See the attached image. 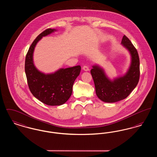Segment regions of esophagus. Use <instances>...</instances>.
Wrapping results in <instances>:
<instances>
[{
  "instance_id": "esophagus-1",
  "label": "esophagus",
  "mask_w": 157,
  "mask_h": 157,
  "mask_svg": "<svg viewBox=\"0 0 157 157\" xmlns=\"http://www.w3.org/2000/svg\"><path fill=\"white\" fill-rule=\"evenodd\" d=\"M83 70H84L85 71H90V69H89V67L87 66V65H84L83 67Z\"/></svg>"
}]
</instances>
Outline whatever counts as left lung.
I'll return each mask as SVG.
<instances>
[{
    "label": "left lung",
    "instance_id": "obj_1",
    "mask_svg": "<svg viewBox=\"0 0 157 157\" xmlns=\"http://www.w3.org/2000/svg\"><path fill=\"white\" fill-rule=\"evenodd\" d=\"M121 43L130 52L132 58L131 65L126 75L112 81L106 76L101 67L93 66L90 70L96 94L101 101L105 102H115L126 98L139 82L140 58L137 50L125 35L122 37Z\"/></svg>",
    "mask_w": 157,
    "mask_h": 157
}]
</instances>
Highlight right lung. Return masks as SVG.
<instances>
[{
  "instance_id": "1",
  "label": "right lung",
  "mask_w": 157,
  "mask_h": 157,
  "mask_svg": "<svg viewBox=\"0 0 157 157\" xmlns=\"http://www.w3.org/2000/svg\"><path fill=\"white\" fill-rule=\"evenodd\" d=\"M47 29L39 34L31 44L26 55L25 70L27 82L31 93L45 104L51 106L60 105L65 103L71 96L72 86L79 76L81 67L60 69L52 74H44L34 66L33 53L37 42L43 37L55 31Z\"/></svg>"
}]
</instances>
